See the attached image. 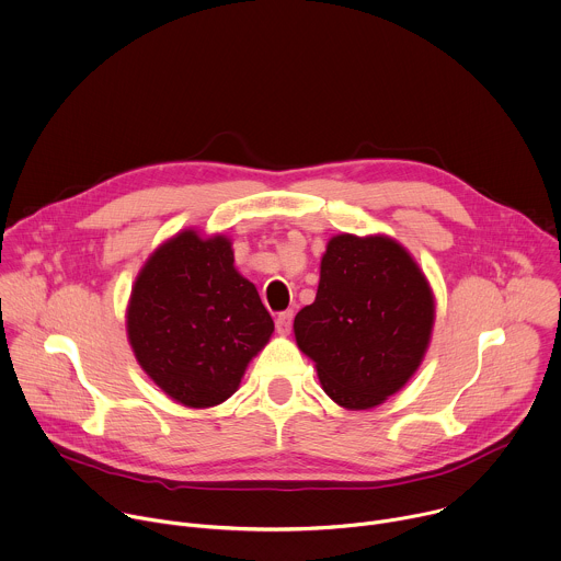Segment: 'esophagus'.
<instances>
[{
  "label": "esophagus",
  "mask_w": 561,
  "mask_h": 561,
  "mask_svg": "<svg viewBox=\"0 0 561 561\" xmlns=\"http://www.w3.org/2000/svg\"><path fill=\"white\" fill-rule=\"evenodd\" d=\"M293 310H286V312H279L277 314V319H275V328H277V332L282 334V336H286V334H290V328H293Z\"/></svg>",
  "instance_id": "esophagus-1"
}]
</instances>
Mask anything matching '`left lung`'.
Segmentation results:
<instances>
[{
    "label": "left lung",
    "mask_w": 561,
    "mask_h": 561,
    "mask_svg": "<svg viewBox=\"0 0 561 561\" xmlns=\"http://www.w3.org/2000/svg\"><path fill=\"white\" fill-rule=\"evenodd\" d=\"M434 328V295L414 257L388 236H334L319 288L295 317L299 350L323 392L345 410H369L419 369Z\"/></svg>",
    "instance_id": "8db88e82"
}]
</instances>
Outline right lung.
<instances>
[{"label": "right lung", "instance_id": "obj_1", "mask_svg": "<svg viewBox=\"0 0 561 561\" xmlns=\"http://www.w3.org/2000/svg\"><path fill=\"white\" fill-rule=\"evenodd\" d=\"M233 262L231 240L186 229L158 247L134 282L129 345L147 377L180 405L225 403L275 330Z\"/></svg>", "mask_w": 561, "mask_h": 561}]
</instances>
